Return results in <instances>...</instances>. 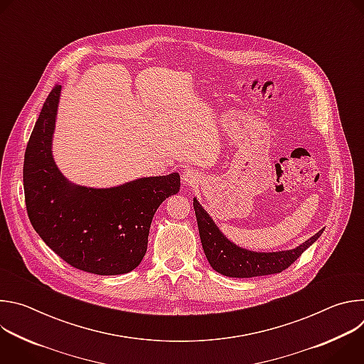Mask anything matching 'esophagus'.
I'll use <instances>...</instances> for the list:
<instances>
[{
  "label": "esophagus",
  "instance_id": "esophagus-1",
  "mask_svg": "<svg viewBox=\"0 0 364 364\" xmlns=\"http://www.w3.org/2000/svg\"><path fill=\"white\" fill-rule=\"evenodd\" d=\"M198 181H200V176H198V173H197L196 170L187 168V170L184 171V174H183V183H184L186 186H196Z\"/></svg>",
  "mask_w": 364,
  "mask_h": 364
}]
</instances>
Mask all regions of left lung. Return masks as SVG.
Instances as JSON below:
<instances>
[{"label":"left lung","instance_id":"left-lung-1","mask_svg":"<svg viewBox=\"0 0 364 364\" xmlns=\"http://www.w3.org/2000/svg\"><path fill=\"white\" fill-rule=\"evenodd\" d=\"M193 205L207 261L216 272L225 277L253 278L279 274L291 267L302 255V252L313 245L324 232V229H321L295 249L279 252H253L232 243L219 230L216 223L207 215L196 197L193 200Z\"/></svg>","mask_w":364,"mask_h":364}]
</instances>
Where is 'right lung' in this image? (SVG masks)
<instances>
[{
	"instance_id": "add662e5",
	"label": "right lung",
	"mask_w": 364,
	"mask_h": 364,
	"mask_svg": "<svg viewBox=\"0 0 364 364\" xmlns=\"http://www.w3.org/2000/svg\"><path fill=\"white\" fill-rule=\"evenodd\" d=\"M60 90L56 85L48 93L24 155L28 219L44 243L73 268L96 275L128 274L141 264L152 218L180 190V176L144 177L111 188L68 181L51 154Z\"/></svg>"
}]
</instances>
